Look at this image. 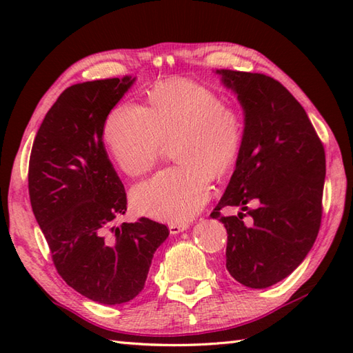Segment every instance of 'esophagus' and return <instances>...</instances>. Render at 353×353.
I'll return each instance as SVG.
<instances>
[{
    "label": "esophagus",
    "mask_w": 353,
    "mask_h": 353,
    "mask_svg": "<svg viewBox=\"0 0 353 353\" xmlns=\"http://www.w3.org/2000/svg\"><path fill=\"white\" fill-rule=\"evenodd\" d=\"M168 229H170L171 235H177V234H181V232L188 229V224L186 223H171Z\"/></svg>",
    "instance_id": "34e87169"
}]
</instances>
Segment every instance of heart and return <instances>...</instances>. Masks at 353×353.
I'll return each instance as SVG.
<instances>
[{
  "label": "heart",
  "instance_id": "b5f03b06",
  "mask_svg": "<svg viewBox=\"0 0 353 353\" xmlns=\"http://www.w3.org/2000/svg\"><path fill=\"white\" fill-rule=\"evenodd\" d=\"M176 133L174 153L181 163L132 191V205L139 214L168 223L192 219L206 203L212 177L234 168L244 134L239 110L223 103L212 89L177 79L154 88L148 108L118 104L103 129L109 154L129 176L152 168L163 139Z\"/></svg>",
  "mask_w": 353,
  "mask_h": 353
}]
</instances>
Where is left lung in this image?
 <instances>
[{
    "instance_id": "obj_1",
    "label": "left lung",
    "mask_w": 353,
    "mask_h": 353,
    "mask_svg": "<svg viewBox=\"0 0 353 353\" xmlns=\"http://www.w3.org/2000/svg\"><path fill=\"white\" fill-rule=\"evenodd\" d=\"M215 72L238 97L244 134L234 174L211 216L228 230L230 276L249 288H267L294 272L316 241L325 148L301 103L279 81L256 72ZM224 205H238L239 215L220 217ZM247 214L252 219L244 222Z\"/></svg>"
}]
</instances>
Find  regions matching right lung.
I'll return each instance as SVG.
<instances>
[{
    "label": "right lung",
    "instance_id": "right-lung-1",
    "mask_svg": "<svg viewBox=\"0 0 353 353\" xmlns=\"http://www.w3.org/2000/svg\"><path fill=\"white\" fill-rule=\"evenodd\" d=\"M134 80H94L65 89L45 115L30 154V201L57 273L103 305L139 294L154 252L170 235L165 224L144 216L115 226L127 199L103 129Z\"/></svg>",
    "mask_w": 353,
    "mask_h": 353
}]
</instances>
